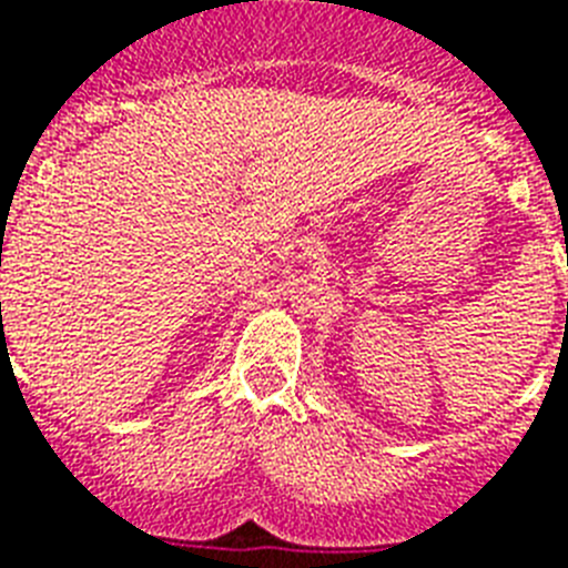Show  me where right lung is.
I'll return each instance as SVG.
<instances>
[{
  "instance_id": "obj_1",
  "label": "right lung",
  "mask_w": 568,
  "mask_h": 568,
  "mask_svg": "<svg viewBox=\"0 0 568 568\" xmlns=\"http://www.w3.org/2000/svg\"><path fill=\"white\" fill-rule=\"evenodd\" d=\"M0 265H2V262H0Z\"/></svg>"
}]
</instances>
